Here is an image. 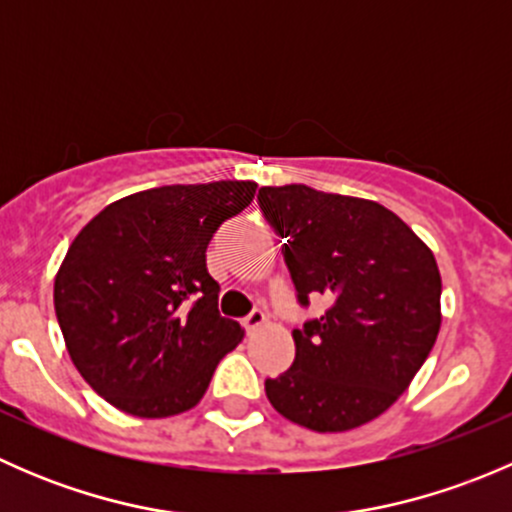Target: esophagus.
<instances>
[{
    "instance_id": "obj_1",
    "label": "esophagus",
    "mask_w": 512,
    "mask_h": 512,
    "mask_svg": "<svg viewBox=\"0 0 512 512\" xmlns=\"http://www.w3.org/2000/svg\"><path fill=\"white\" fill-rule=\"evenodd\" d=\"M242 324H245L247 334H252V332H257V329H260V327H265V324H267V314L262 312V309H255V312H252L250 317L242 319Z\"/></svg>"
}]
</instances>
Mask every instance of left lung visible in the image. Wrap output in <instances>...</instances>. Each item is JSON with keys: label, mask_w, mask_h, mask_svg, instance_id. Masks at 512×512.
Here are the masks:
<instances>
[{"label": "left lung", "mask_w": 512, "mask_h": 512, "mask_svg": "<svg viewBox=\"0 0 512 512\" xmlns=\"http://www.w3.org/2000/svg\"><path fill=\"white\" fill-rule=\"evenodd\" d=\"M297 297L329 309L294 329V361L265 381L275 411L319 433L384 414L414 381L441 329V272L431 247L374 200L307 185L260 188Z\"/></svg>", "instance_id": "left-lung-1"}]
</instances>
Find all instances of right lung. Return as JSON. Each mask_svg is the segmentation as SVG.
<instances>
[{
	"instance_id": "right-lung-1",
	"label": "right lung",
	"mask_w": 512,
	"mask_h": 512,
	"mask_svg": "<svg viewBox=\"0 0 512 512\" xmlns=\"http://www.w3.org/2000/svg\"><path fill=\"white\" fill-rule=\"evenodd\" d=\"M255 190L252 180L141 190L74 237L54 280L56 319L74 366L108 404L165 418L203 399L245 334L220 317L205 250Z\"/></svg>"
}]
</instances>
